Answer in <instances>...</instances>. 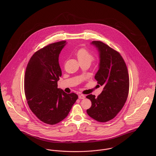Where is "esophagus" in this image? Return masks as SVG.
Instances as JSON below:
<instances>
[{"label":"esophagus","mask_w":156,"mask_h":156,"mask_svg":"<svg viewBox=\"0 0 156 156\" xmlns=\"http://www.w3.org/2000/svg\"><path fill=\"white\" fill-rule=\"evenodd\" d=\"M85 98V95H82V94H81V95H79V98H80V99H84Z\"/></svg>","instance_id":"esophagus-1"}]
</instances>
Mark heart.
Wrapping results in <instances>:
<instances>
[{"instance_id":"heart-1","label":"heart","mask_w":156,"mask_h":156,"mask_svg":"<svg viewBox=\"0 0 156 156\" xmlns=\"http://www.w3.org/2000/svg\"><path fill=\"white\" fill-rule=\"evenodd\" d=\"M75 55L80 63L86 62L90 64L95 59L94 54L85 48L79 49L75 52Z\"/></svg>"}]
</instances>
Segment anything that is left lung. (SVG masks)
Returning a JSON list of instances; mask_svg holds the SVG:
<instances>
[{"label": "left lung", "mask_w": 156, "mask_h": 156, "mask_svg": "<svg viewBox=\"0 0 156 156\" xmlns=\"http://www.w3.org/2000/svg\"><path fill=\"white\" fill-rule=\"evenodd\" d=\"M100 53L99 69L95 78L104 86L97 98L87 96L91 102L88 115L99 122L113 119L126 102L129 90V76L126 63L118 51L100 41H93Z\"/></svg>", "instance_id": "8db88e82"}]
</instances>
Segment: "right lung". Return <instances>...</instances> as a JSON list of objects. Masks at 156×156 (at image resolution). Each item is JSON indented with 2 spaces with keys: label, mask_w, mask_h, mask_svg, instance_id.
I'll use <instances>...</instances> for the list:
<instances>
[{
  "label": "right lung",
  "mask_w": 156,
  "mask_h": 156,
  "mask_svg": "<svg viewBox=\"0 0 156 156\" xmlns=\"http://www.w3.org/2000/svg\"><path fill=\"white\" fill-rule=\"evenodd\" d=\"M66 41L47 45L31 57L24 76V94L30 110L41 122L55 125L65 119L78 98L58 88L62 75L59 53Z\"/></svg>",
  "instance_id": "right-lung-1"
}]
</instances>
